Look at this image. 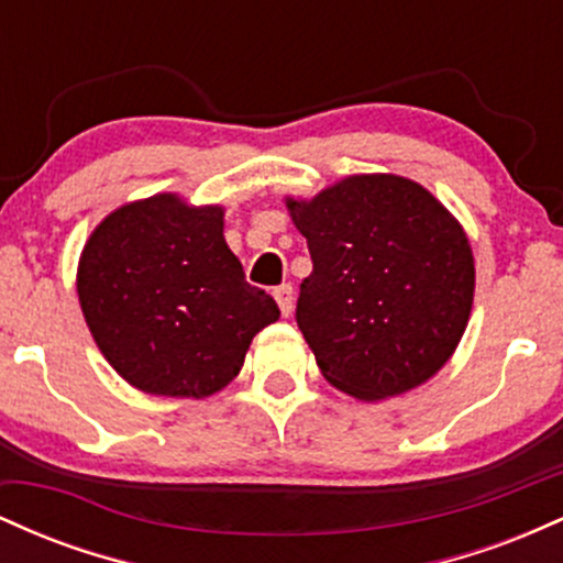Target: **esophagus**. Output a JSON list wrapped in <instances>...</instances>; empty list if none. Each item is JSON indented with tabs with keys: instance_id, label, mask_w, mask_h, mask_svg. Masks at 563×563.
Returning a JSON list of instances; mask_svg holds the SVG:
<instances>
[{
	"instance_id": "esophagus-1",
	"label": "esophagus",
	"mask_w": 563,
	"mask_h": 563,
	"mask_svg": "<svg viewBox=\"0 0 563 563\" xmlns=\"http://www.w3.org/2000/svg\"><path fill=\"white\" fill-rule=\"evenodd\" d=\"M273 294H275L277 307H280L283 318H288V314L294 312V286H290V283H283V286H277Z\"/></svg>"
}]
</instances>
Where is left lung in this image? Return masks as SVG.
I'll return each mask as SVG.
<instances>
[{
    "label": "left lung",
    "instance_id": "1",
    "mask_svg": "<svg viewBox=\"0 0 563 563\" xmlns=\"http://www.w3.org/2000/svg\"><path fill=\"white\" fill-rule=\"evenodd\" d=\"M307 238L296 322L322 376L357 399L429 380L461 341L474 301L466 232L412 179L357 174L288 198Z\"/></svg>",
    "mask_w": 563,
    "mask_h": 563
}]
</instances>
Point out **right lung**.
Returning a JSON list of instances; mask_svg holds the SVG:
<instances>
[{"label": "right lung", "mask_w": 563, "mask_h": 563, "mask_svg": "<svg viewBox=\"0 0 563 563\" xmlns=\"http://www.w3.org/2000/svg\"><path fill=\"white\" fill-rule=\"evenodd\" d=\"M222 217L164 192L121 206L84 245L81 312L108 363L142 391L209 397L280 318L273 296L245 283Z\"/></svg>", "instance_id": "add662e5"}]
</instances>
